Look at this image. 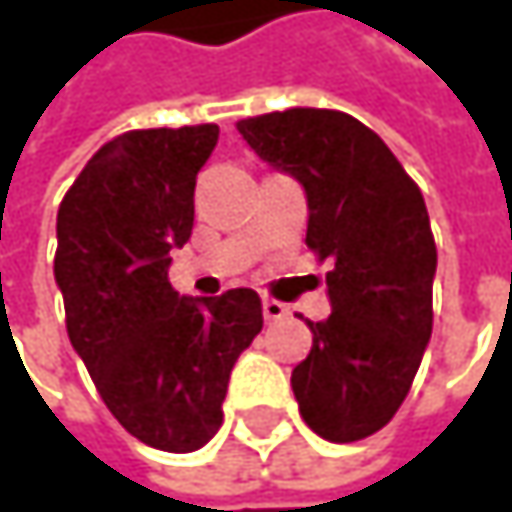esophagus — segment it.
<instances>
[{"label": "esophagus", "mask_w": 512, "mask_h": 512, "mask_svg": "<svg viewBox=\"0 0 512 512\" xmlns=\"http://www.w3.org/2000/svg\"><path fill=\"white\" fill-rule=\"evenodd\" d=\"M263 317H266L269 323H278V320L287 317V305H281V302H275V299H263Z\"/></svg>", "instance_id": "1"}]
</instances>
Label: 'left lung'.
Wrapping results in <instances>:
<instances>
[{
    "label": "left lung",
    "mask_w": 512,
    "mask_h": 512,
    "mask_svg": "<svg viewBox=\"0 0 512 512\" xmlns=\"http://www.w3.org/2000/svg\"><path fill=\"white\" fill-rule=\"evenodd\" d=\"M237 130L305 189V243L332 260V314L308 320L314 344L290 376L299 412L329 442L367 439L406 400L433 332L436 243L424 195L388 145L344 112H269Z\"/></svg>",
    "instance_id": "1"
}]
</instances>
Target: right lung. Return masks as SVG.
Returning <instances> with one entry per match:
<instances>
[{
  "mask_svg": "<svg viewBox=\"0 0 512 512\" xmlns=\"http://www.w3.org/2000/svg\"><path fill=\"white\" fill-rule=\"evenodd\" d=\"M216 142V124L124 133L88 159L55 222L70 344L118 424L168 454L219 433L231 370L263 329L255 290L180 296L168 281Z\"/></svg>",
  "mask_w": 512,
  "mask_h": 512,
  "instance_id": "1",
  "label": "right lung"
}]
</instances>
